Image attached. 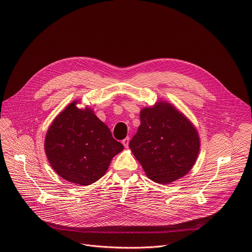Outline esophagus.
Returning a JSON list of instances; mask_svg holds the SVG:
<instances>
[{"mask_svg": "<svg viewBox=\"0 0 252 252\" xmlns=\"http://www.w3.org/2000/svg\"><path fill=\"white\" fill-rule=\"evenodd\" d=\"M123 145L125 146V148H127L128 147V143H129V138L127 136V138H126L125 140H123Z\"/></svg>", "mask_w": 252, "mask_h": 252, "instance_id": "1", "label": "esophagus"}]
</instances>
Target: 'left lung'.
Segmentation results:
<instances>
[{
  "mask_svg": "<svg viewBox=\"0 0 252 252\" xmlns=\"http://www.w3.org/2000/svg\"><path fill=\"white\" fill-rule=\"evenodd\" d=\"M140 118L141 126L128 147L146 175L164 185L188 174L200 151L194 125L165 100L144 107Z\"/></svg>",
  "mask_w": 252,
  "mask_h": 252,
  "instance_id": "8db88e82",
  "label": "left lung"
}]
</instances>
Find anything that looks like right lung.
<instances>
[{
	"mask_svg": "<svg viewBox=\"0 0 252 252\" xmlns=\"http://www.w3.org/2000/svg\"><path fill=\"white\" fill-rule=\"evenodd\" d=\"M74 100L54 119L49 126L44 149L53 170L64 180L86 186L99 180L112 158L124 150L107 126L85 106Z\"/></svg>",
	"mask_w": 252,
	"mask_h": 252,
	"instance_id": "add662e5",
	"label": "right lung"
}]
</instances>
